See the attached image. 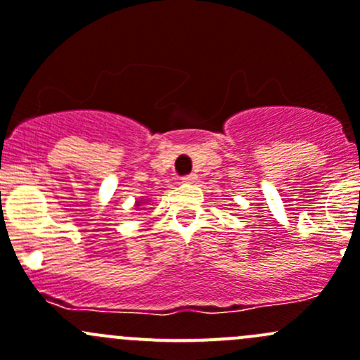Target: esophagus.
I'll return each mask as SVG.
<instances>
[{
    "label": "esophagus",
    "instance_id": "obj_1",
    "mask_svg": "<svg viewBox=\"0 0 360 360\" xmlns=\"http://www.w3.org/2000/svg\"><path fill=\"white\" fill-rule=\"evenodd\" d=\"M195 180H198V179H195V175H187V176H184V179H181L184 184H194Z\"/></svg>",
    "mask_w": 360,
    "mask_h": 360
}]
</instances>
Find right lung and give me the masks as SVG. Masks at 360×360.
Masks as SVG:
<instances>
[{"instance_id":"add662e5","label":"right lung","mask_w":360,"mask_h":360,"mask_svg":"<svg viewBox=\"0 0 360 360\" xmlns=\"http://www.w3.org/2000/svg\"><path fill=\"white\" fill-rule=\"evenodd\" d=\"M136 206H140V201H138V205Z\"/></svg>"}]
</instances>
